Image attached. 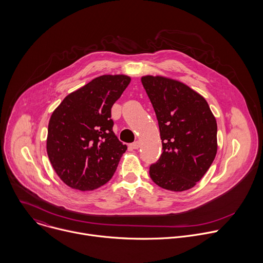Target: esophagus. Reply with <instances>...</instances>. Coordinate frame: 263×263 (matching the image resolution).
Masks as SVG:
<instances>
[{
    "instance_id": "esophagus-1",
    "label": "esophagus",
    "mask_w": 263,
    "mask_h": 263,
    "mask_svg": "<svg viewBox=\"0 0 263 263\" xmlns=\"http://www.w3.org/2000/svg\"><path fill=\"white\" fill-rule=\"evenodd\" d=\"M130 147H131V148H134V149H136V148L140 147V141H139V140L134 141L133 143H131V144H130Z\"/></svg>"
}]
</instances>
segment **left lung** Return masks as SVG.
Masks as SVG:
<instances>
[{"instance_id":"obj_1","label":"left lung","mask_w":263,"mask_h":263,"mask_svg":"<svg viewBox=\"0 0 263 263\" xmlns=\"http://www.w3.org/2000/svg\"><path fill=\"white\" fill-rule=\"evenodd\" d=\"M141 83L155 110L162 140V154L149 166V177L167 191L193 189L217 151V125L209 105L177 80L143 76Z\"/></svg>"}]
</instances>
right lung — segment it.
Returning a JSON list of instances; mask_svg holds the SVG:
<instances>
[{
    "label": "right lung",
    "mask_w": 263,
    "mask_h": 263,
    "mask_svg": "<svg viewBox=\"0 0 263 263\" xmlns=\"http://www.w3.org/2000/svg\"><path fill=\"white\" fill-rule=\"evenodd\" d=\"M125 74H103L66 96L49 122L47 152L71 189L93 191L114 176L127 145L112 131L111 108L127 88Z\"/></svg>",
    "instance_id": "right-lung-1"
}]
</instances>
